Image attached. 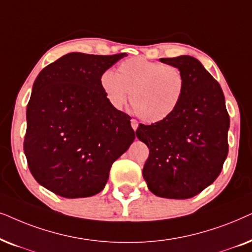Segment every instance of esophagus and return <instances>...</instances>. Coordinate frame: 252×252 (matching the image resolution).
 <instances>
[{"label": "esophagus", "instance_id": "1", "mask_svg": "<svg viewBox=\"0 0 252 252\" xmlns=\"http://www.w3.org/2000/svg\"><path fill=\"white\" fill-rule=\"evenodd\" d=\"M131 126H132V129L136 131L137 128H138V122H137L136 120H131Z\"/></svg>", "mask_w": 252, "mask_h": 252}]
</instances>
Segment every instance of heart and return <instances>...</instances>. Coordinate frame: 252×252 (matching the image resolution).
Segmentation results:
<instances>
[{"label":"heart","instance_id":"obj_1","mask_svg":"<svg viewBox=\"0 0 252 252\" xmlns=\"http://www.w3.org/2000/svg\"><path fill=\"white\" fill-rule=\"evenodd\" d=\"M100 86L116 109L126 105L130 92L137 115L145 122L157 123L175 112L186 91V79L176 66L131 58L121 63L117 73L106 70Z\"/></svg>","mask_w":252,"mask_h":252}]
</instances>
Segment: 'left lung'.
Wrapping results in <instances>:
<instances>
[{"mask_svg":"<svg viewBox=\"0 0 252 252\" xmlns=\"http://www.w3.org/2000/svg\"><path fill=\"white\" fill-rule=\"evenodd\" d=\"M160 61L182 71L186 91L169 117L137 129V138L150 150L143 177L156 196L187 199L221 173L228 154L229 115L220 84L198 60L182 55Z\"/></svg>","mask_w":252,"mask_h":252,"instance_id":"1","label":"left lung"}]
</instances>
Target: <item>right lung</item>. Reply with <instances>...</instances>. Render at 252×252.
<instances>
[{"label": "right lung", "instance_id": "1", "mask_svg": "<svg viewBox=\"0 0 252 252\" xmlns=\"http://www.w3.org/2000/svg\"><path fill=\"white\" fill-rule=\"evenodd\" d=\"M124 56L69 53L33 84L24 153L36 182L59 196L99 193L135 139L131 117L114 108L100 86L102 73Z\"/></svg>", "mask_w": 252, "mask_h": 252}]
</instances>
